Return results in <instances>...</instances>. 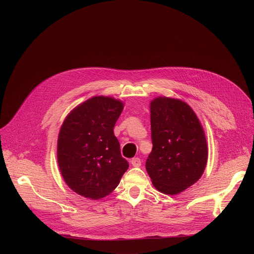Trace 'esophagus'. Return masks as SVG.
<instances>
[{"label": "esophagus", "mask_w": 254, "mask_h": 254, "mask_svg": "<svg viewBox=\"0 0 254 254\" xmlns=\"http://www.w3.org/2000/svg\"><path fill=\"white\" fill-rule=\"evenodd\" d=\"M130 164L132 167H140L141 166V159L139 157H134L130 161Z\"/></svg>", "instance_id": "obj_1"}]
</instances>
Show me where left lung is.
Masks as SVG:
<instances>
[{
    "mask_svg": "<svg viewBox=\"0 0 254 254\" xmlns=\"http://www.w3.org/2000/svg\"><path fill=\"white\" fill-rule=\"evenodd\" d=\"M152 150L146 170L154 188L177 194L202 177L208 159L205 131L185 102L167 97L150 103Z\"/></svg>",
    "mask_w": 254,
    "mask_h": 254,
    "instance_id": "left-lung-1",
    "label": "left lung"
}]
</instances>
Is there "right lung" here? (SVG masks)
Returning a JSON list of instances; mask_svg holds the SVG:
<instances>
[{
	"label": "right lung",
	"mask_w": 254,
	"mask_h": 254,
	"mask_svg": "<svg viewBox=\"0 0 254 254\" xmlns=\"http://www.w3.org/2000/svg\"><path fill=\"white\" fill-rule=\"evenodd\" d=\"M124 106L114 98L93 97L64 120L58 163L64 182L76 193L91 199L108 195L128 169L113 131Z\"/></svg>",
	"instance_id": "obj_1"
}]
</instances>
